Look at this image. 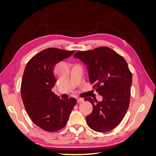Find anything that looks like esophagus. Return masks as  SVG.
<instances>
[{"mask_svg": "<svg viewBox=\"0 0 156 156\" xmlns=\"http://www.w3.org/2000/svg\"><path fill=\"white\" fill-rule=\"evenodd\" d=\"M84 101V100L83 98H77V103H81Z\"/></svg>", "mask_w": 156, "mask_h": 156, "instance_id": "esophagus-1", "label": "esophagus"}]
</instances>
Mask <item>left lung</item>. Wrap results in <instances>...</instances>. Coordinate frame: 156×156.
Returning a JSON list of instances; mask_svg holds the SVG:
<instances>
[{
	"mask_svg": "<svg viewBox=\"0 0 156 156\" xmlns=\"http://www.w3.org/2000/svg\"><path fill=\"white\" fill-rule=\"evenodd\" d=\"M77 58L87 65L89 80L92 88L103 98L101 102L91 98L93 111L86 117L92 129L98 132L111 131L119 125L129 105L132 75L123 56L108 47L75 53Z\"/></svg>",
	"mask_w": 156,
	"mask_h": 156,
	"instance_id": "obj_1",
	"label": "left lung"
}]
</instances>
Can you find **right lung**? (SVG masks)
Masks as SVG:
<instances>
[{
  "instance_id": "right-lung-1",
  "label": "right lung",
  "mask_w": 156,
  "mask_h": 156,
  "mask_svg": "<svg viewBox=\"0 0 156 156\" xmlns=\"http://www.w3.org/2000/svg\"><path fill=\"white\" fill-rule=\"evenodd\" d=\"M74 52L45 49L33 56L25 67L21 85L22 100L30 119L44 131L55 132L62 129L76 105L75 98L61 100L52 92L56 82L55 66Z\"/></svg>"
}]
</instances>
